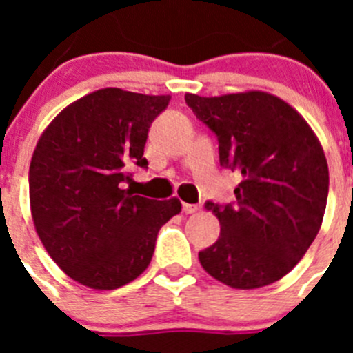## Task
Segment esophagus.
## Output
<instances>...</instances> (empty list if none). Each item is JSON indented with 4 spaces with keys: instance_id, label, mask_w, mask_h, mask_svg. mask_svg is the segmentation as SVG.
<instances>
[{
    "instance_id": "obj_1",
    "label": "esophagus",
    "mask_w": 353,
    "mask_h": 353,
    "mask_svg": "<svg viewBox=\"0 0 353 353\" xmlns=\"http://www.w3.org/2000/svg\"><path fill=\"white\" fill-rule=\"evenodd\" d=\"M182 210L185 212V214H194V212H198V210H199V207H198V205H189V203H183Z\"/></svg>"
}]
</instances>
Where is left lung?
Returning a JSON list of instances; mask_svg holds the SVG:
<instances>
[{"mask_svg":"<svg viewBox=\"0 0 353 353\" xmlns=\"http://www.w3.org/2000/svg\"><path fill=\"white\" fill-rule=\"evenodd\" d=\"M185 102L219 139L221 166L242 179L233 207L207 203L221 233L199 251V263L232 288L272 285L301 261L322 226L329 192L322 143L272 93H187Z\"/></svg>","mask_w":353,"mask_h":353,"instance_id":"8db88e82","label":"left lung"}]
</instances>
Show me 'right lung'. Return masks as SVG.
<instances>
[{"instance_id": "right-lung-1", "label": "right lung", "mask_w": 353, "mask_h": 353, "mask_svg": "<svg viewBox=\"0 0 353 353\" xmlns=\"http://www.w3.org/2000/svg\"><path fill=\"white\" fill-rule=\"evenodd\" d=\"M170 95L102 88L68 104L46 127L30 164L37 235L54 263L79 285L117 290L152 261L162 224L179 198L150 199L123 189L145 154L152 121Z\"/></svg>"}]
</instances>
